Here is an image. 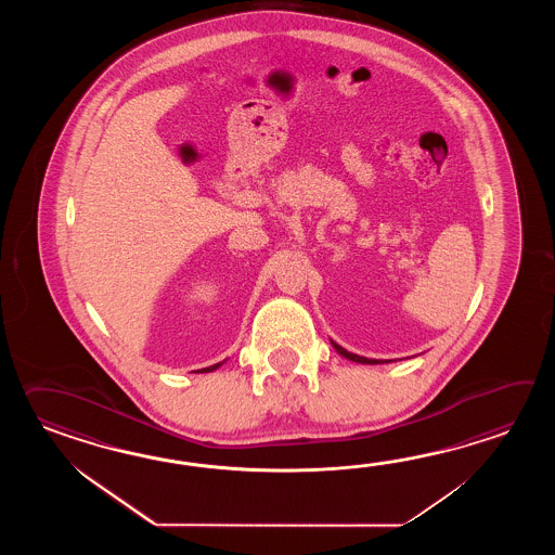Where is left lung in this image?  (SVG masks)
I'll list each match as a JSON object with an SVG mask.
<instances>
[{
  "instance_id": "1",
  "label": "left lung",
  "mask_w": 555,
  "mask_h": 555,
  "mask_svg": "<svg viewBox=\"0 0 555 555\" xmlns=\"http://www.w3.org/2000/svg\"><path fill=\"white\" fill-rule=\"evenodd\" d=\"M333 347H335L337 353L343 354V357L349 359V361H354V363H363V365H377V363H383V361H377V359H366V357H361V354L349 353L347 349H343L341 345H337V343H333Z\"/></svg>"
}]
</instances>
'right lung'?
Listing matches in <instances>:
<instances>
[{
  "label": "right lung",
  "mask_w": 555,
  "mask_h": 555,
  "mask_svg": "<svg viewBox=\"0 0 555 555\" xmlns=\"http://www.w3.org/2000/svg\"><path fill=\"white\" fill-rule=\"evenodd\" d=\"M220 366V363H216V365L208 366V369H202V371H206V373H210V371H214V369H218Z\"/></svg>",
  "instance_id": "right-lung-1"
}]
</instances>
